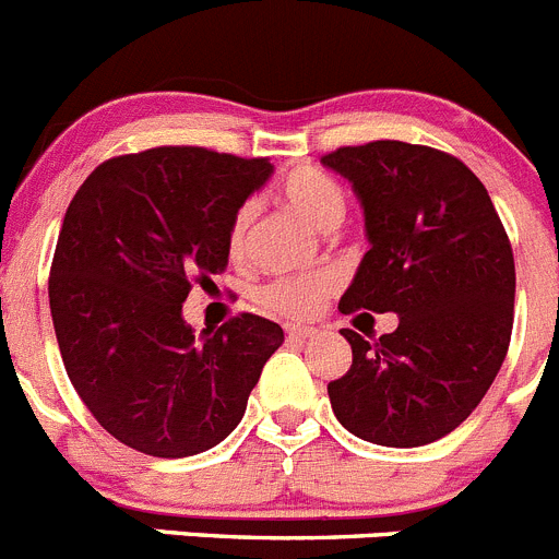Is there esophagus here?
Instances as JSON below:
<instances>
[{"mask_svg":"<svg viewBox=\"0 0 559 559\" xmlns=\"http://www.w3.org/2000/svg\"><path fill=\"white\" fill-rule=\"evenodd\" d=\"M286 333H289L292 338H311V336H317V328H309V325H286Z\"/></svg>","mask_w":559,"mask_h":559,"instance_id":"34e87169","label":"esophagus"}]
</instances>
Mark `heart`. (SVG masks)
Returning a JSON list of instances; mask_svg holds the SVG:
<instances>
[{"mask_svg": "<svg viewBox=\"0 0 559 559\" xmlns=\"http://www.w3.org/2000/svg\"><path fill=\"white\" fill-rule=\"evenodd\" d=\"M281 201L311 223L320 231H333L347 217V195H344L342 185L331 179L328 174L314 168H297L284 179L278 190ZM255 206L245 203L237 209L231 226H228V255L234 262H239L248 250V234L253 226ZM336 289V278L331 273H314V275H295V278H275L259 292V300L267 306L270 311L289 320H306V317L317 314L322 309L328 297Z\"/></svg>", "mask_w": 559, "mask_h": 559, "instance_id": "1", "label": "heart"}]
</instances>
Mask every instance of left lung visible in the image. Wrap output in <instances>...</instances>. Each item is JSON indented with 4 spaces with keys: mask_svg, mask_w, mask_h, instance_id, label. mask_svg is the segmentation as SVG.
Returning <instances> with one entry per match:
<instances>
[{
    "mask_svg": "<svg viewBox=\"0 0 559 559\" xmlns=\"http://www.w3.org/2000/svg\"><path fill=\"white\" fill-rule=\"evenodd\" d=\"M322 165L353 185L369 239L338 309L400 317L378 342L344 328L353 364L328 383L331 408L372 444H432L466 421L508 356L510 239L483 181L444 151L374 140Z\"/></svg>",
    "mask_w": 559,
    "mask_h": 559,
    "instance_id": "obj_1",
    "label": "left lung"
}]
</instances>
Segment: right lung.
<instances>
[{
    "instance_id": "1",
    "label": "right lung",
    "mask_w": 559,
    "mask_h": 559,
    "mask_svg": "<svg viewBox=\"0 0 559 559\" xmlns=\"http://www.w3.org/2000/svg\"><path fill=\"white\" fill-rule=\"evenodd\" d=\"M273 174L267 159L165 145L102 162L68 203L49 275L66 372L98 425L154 457L217 447L284 342L239 314L195 336L192 284L228 264V226Z\"/></svg>"
}]
</instances>
